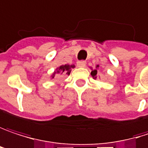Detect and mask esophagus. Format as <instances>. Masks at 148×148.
<instances>
[{
	"label": "esophagus",
	"mask_w": 148,
	"mask_h": 148,
	"mask_svg": "<svg viewBox=\"0 0 148 148\" xmlns=\"http://www.w3.org/2000/svg\"><path fill=\"white\" fill-rule=\"evenodd\" d=\"M86 65V62L84 61V60H78L77 62V65L78 66V67H84Z\"/></svg>",
	"instance_id": "esophagus-1"
}]
</instances>
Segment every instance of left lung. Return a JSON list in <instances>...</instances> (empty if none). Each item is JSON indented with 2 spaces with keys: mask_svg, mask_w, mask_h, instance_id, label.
<instances>
[{
  "mask_svg": "<svg viewBox=\"0 0 148 148\" xmlns=\"http://www.w3.org/2000/svg\"><path fill=\"white\" fill-rule=\"evenodd\" d=\"M96 67H99V65H97ZM91 75L94 78H96V76H97V70H94L91 71Z\"/></svg>",
  "mask_w": 148,
  "mask_h": 148,
  "instance_id": "obj_1",
  "label": "left lung"
}]
</instances>
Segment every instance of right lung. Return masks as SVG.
<instances>
[{
	"label": "right lung",
	"instance_id": "right-lung-1",
	"mask_svg": "<svg viewBox=\"0 0 148 148\" xmlns=\"http://www.w3.org/2000/svg\"><path fill=\"white\" fill-rule=\"evenodd\" d=\"M75 67V65H61V66H60L58 69H57V71H54V73L53 74V76H52V78H53L54 77V75H55V73L57 72V73H61V74H63V73H65L66 75H70V73H71V68H74Z\"/></svg>",
	"mask_w": 148,
	"mask_h": 148
}]
</instances>
